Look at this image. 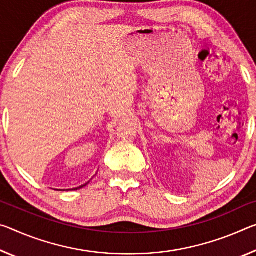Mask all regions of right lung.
Segmentation results:
<instances>
[{
  "mask_svg": "<svg viewBox=\"0 0 256 256\" xmlns=\"http://www.w3.org/2000/svg\"><path fill=\"white\" fill-rule=\"evenodd\" d=\"M82 186H78V188H74V189H76V190H77V189H80V188H82Z\"/></svg>",
  "mask_w": 256,
  "mask_h": 256,
  "instance_id": "obj_1",
  "label": "right lung"
}]
</instances>
